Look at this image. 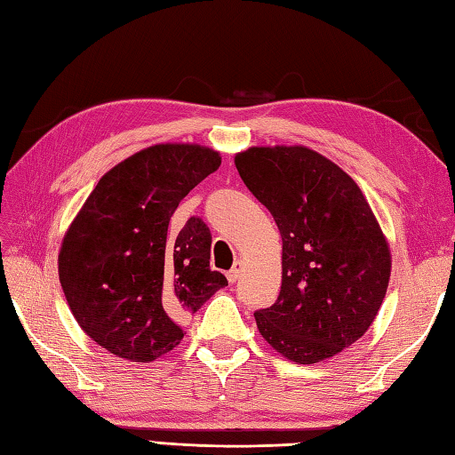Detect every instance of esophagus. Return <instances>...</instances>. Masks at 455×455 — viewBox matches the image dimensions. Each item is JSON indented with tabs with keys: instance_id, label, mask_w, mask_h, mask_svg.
I'll list each match as a JSON object with an SVG mask.
<instances>
[{
	"instance_id": "esophagus-1",
	"label": "esophagus",
	"mask_w": 455,
	"mask_h": 455,
	"mask_svg": "<svg viewBox=\"0 0 455 455\" xmlns=\"http://www.w3.org/2000/svg\"><path fill=\"white\" fill-rule=\"evenodd\" d=\"M240 269H243V264H240V262H235L233 269H228V272H227V279H228L230 283L238 282V277H240Z\"/></svg>"
}]
</instances>
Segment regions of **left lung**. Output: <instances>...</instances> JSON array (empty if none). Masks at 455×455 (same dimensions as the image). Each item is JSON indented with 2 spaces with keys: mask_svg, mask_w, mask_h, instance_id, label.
<instances>
[{
  "mask_svg": "<svg viewBox=\"0 0 455 455\" xmlns=\"http://www.w3.org/2000/svg\"><path fill=\"white\" fill-rule=\"evenodd\" d=\"M235 164L283 240L282 291L254 313L259 334L295 363L340 354L371 326L391 277L370 203L342 168L301 144L252 147Z\"/></svg>",
  "mask_w": 455,
  "mask_h": 455,
  "instance_id": "1",
  "label": "left lung"
}]
</instances>
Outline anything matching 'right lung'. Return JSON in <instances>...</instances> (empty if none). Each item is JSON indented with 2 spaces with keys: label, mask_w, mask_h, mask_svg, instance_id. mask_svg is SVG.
Returning a JSON list of instances; mask_svg holds the SVG:
<instances>
[{
  "label": "right lung",
  "mask_w": 455,
  "mask_h": 455,
  "mask_svg": "<svg viewBox=\"0 0 455 455\" xmlns=\"http://www.w3.org/2000/svg\"><path fill=\"white\" fill-rule=\"evenodd\" d=\"M220 166L201 144H154L98 181L68 227L58 277L82 331L131 362H154L183 338L176 316L196 313L228 282L209 267L211 233L191 217L176 238L180 201Z\"/></svg>",
  "instance_id": "1"
}]
</instances>
